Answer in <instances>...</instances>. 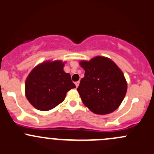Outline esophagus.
Returning <instances> with one entry per match:
<instances>
[{
    "instance_id": "obj_1",
    "label": "esophagus",
    "mask_w": 154,
    "mask_h": 154,
    "mask_svg": "<svg viewBox=\"0 0 154 154\" xmlns=\"http://www.w3.org/2000/svg\"><path fill=\"white\" fill-rule=\"evenodd\" d=\"M75 86H76V88H77L78 86H79V82H76L75 83Z\"/></svg>"
}]
</instances>
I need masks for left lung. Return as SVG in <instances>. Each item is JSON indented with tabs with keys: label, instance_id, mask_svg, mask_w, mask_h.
<instances>
[{
	"label": "left lung",
	"instance_id": "1",
	"mask_svg": "<svg viewBox=\"0 0 154 154\" xmlns=\"http://www.w3.org/2000/svg\"><path fill=\"white\" fill-rule=\"evenodd\" d=\"M85 70L78 92L86 107L100 115L112 113L120 106L127 90L123 72L114 62L97 56L89 61H80Z\"/></svg>",
	"mask_w": 154,
	"mask_h": 154
}]
</instances>
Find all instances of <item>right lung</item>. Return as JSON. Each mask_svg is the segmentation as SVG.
Returning a JSON list of instances; mask_svg holds the SVG:
<instances>
[{"label":"right lung","mask_w":154,"mask_h":154,"mask_svg":"<svg viewBox=\"0 0 154 154\" xmlns=\"http://www.w3.org/2000/svg\"><path fill=\"white\" fill-rule=\"evenodd\" d=\"M65 62L48 60L31 70L25 84V96L34 108L47 111L63 103L67 92L75 88L69 73L64 71Z\"/></svg>","instance_id":"add662e5"}]
</instances>
